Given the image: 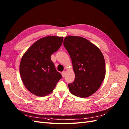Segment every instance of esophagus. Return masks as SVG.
<instances>
[{"instance_id":"esophagus-1","label":"esophagus","mask_w":129,"mask_h":129,"mask_svg":"<svg viewBox=\"0 0 129 129\" xmlns=\"http://www.w3.org/2000/svg\"><path fill=\"white\" fill-rule=\"evenodd\" d=\"M66 72L65 71L62 72V76L64 77L65 75H66Z\"/></svg>"}]
</instances>
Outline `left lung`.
<instances>
[{
	"instance_id": "obj_1",
	"label": "left lung",
	"mask_w": 129,
	"mask_h": 129,
	"mask_svg": "<svg viewBox=\"0 0 129 129\" xmlns=\"http://www.w3.org/2000/svg\"><path fill=\"white\" fill-rule=\"evenodd\" d=\"M63 45L72 61L75 78L68 84L69 91L86 98L98 90L105 76V62L99 48L83 37L69 36Z\"/></svg>"
}]
</instances>
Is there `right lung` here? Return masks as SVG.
<instances>
[{
	"instance_id": "right-lung-1",
	"label": "right lung",
	"mask_w": 129,
	"mask_h": 129,
	"mask_svg": "<svg viewBox=\"0 0 129 129\" xmlns=\"http://www.w3.org/2000/svg\"><path fill=\"white\" fill-rule=\"evenodd\" d=\"M63 37L42 38L30 46L22 55L19 71L25 87L37 96L52 93L62 77L50 56L62 45Z\"/></svg>"
}]
</instances>
